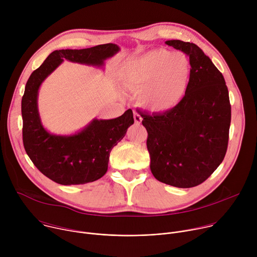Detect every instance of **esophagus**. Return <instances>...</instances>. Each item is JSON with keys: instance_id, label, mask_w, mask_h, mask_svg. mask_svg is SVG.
<instances>
[{"instance_id": "esophagus-1", "label": "esophagus", "mask_w": 257, "mask_h": 257, "mask_svg": "<svg viewBox=\"0 0 257 257\" xmlns=\"http://www.w3.org/2000/svg\"><path fill=\"white\" fill-rule=\"evenodd\" d=\"M134 121H135V124L139 125L141 123V121H142L141 116L139 114H137V113H134Z\"/></svg>"}]
</instances>
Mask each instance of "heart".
<instances>
[{
	"label": "heart",
	"instance_id": "b5f03b06",
	"mask_svg": "<svg viewBox=\"0 0 257 257\" xmlns=\"http://www.w3.org/2000/svg\"><path fill=\"white\" fill-rule=\"evenodd\" d=\"M191 76V65L182 53L158 49L131 61L124 69L123 79L139 90V101L154 113L176 107L184 98Z\"/></svg>",
	"mask_w": 257,
	"mask_h": 257
}]
</instances>
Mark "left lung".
<instances>
[{
	"label": "left lung",
	"instance_id": "left-lung-1",
	"mask_svg": "<svg viewBox=\"0 0 257 257\" xmlns=\"http://www.w3.org/2000/svg\"><path fill=\"white\" fill-rule=\"evenodd\" d=\"M166 44L189 57L187 92L168 112L138 113L148 131L146 145L155 178L171 186L191 188L204 182L226 156L229 91L222 73L198 46L179 40Z\"/></svg>",
	"mask_w": 257,
	"mask_h": 257
}]
</instances>
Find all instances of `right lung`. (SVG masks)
I'll list each match as a JSON object with an SVG mask.
<instances>
[{"mask_svg": "<svg viewBox=\"0 0 257 257\" xmlns=\"http://www.w3.org/2000/svg\"><path fill=\"white\" fill-rule=\"evenodd\" d=\"M119 47L98 45L83 50L54 51L28 78L22 96V139L26 154L46 177L61 185H80L101 178L107 170L111 151L134 123L129 108L111 120H93L81 132L71 136L50 134L42 125L38 111V92L45 78L66 59L101 66Z\"/></svg>", "mask_w": 257, "mask_h": 257, "instance_id": "obj_1", "label": "right lung"}]
</instances>
